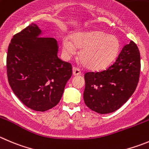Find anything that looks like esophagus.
<instances>
[{
	"mask_svg": "<svg viewBox=\"0 0 149 149\" xmlns=\"http://www.w3.org/2000/svg\"><path fill=\"white\" fill-rule=\"evenodd\" d=\"M73 76H79V75H81V71H80V70H79V68H73Z\"/></svg>",
	"mask_w": 149,
	"mask_h": 149,
	"instance_id": "1",
	"label": "esophagus"
}]
</instances>
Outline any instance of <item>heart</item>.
<instances>
[{
  "label": "heart",
  "mask_w": 149,
  "mask_h": 149,
  "mask_svg": "<svg viewBox=\"0 0 149 149\" xmlns=\"http://www.w3.org/2000/svg\"><path fill=\"white\" fill-rule=\"evenodd\" d=\"M81 49L79 58L88 69L101 70L107 67L118 54L120 41L115 36L109 35L101 31L76 33L71 40L68 37L62 41V51L70 58Z\"/></svg>",
  "instance_id": "obj_1"
}]
</instances>
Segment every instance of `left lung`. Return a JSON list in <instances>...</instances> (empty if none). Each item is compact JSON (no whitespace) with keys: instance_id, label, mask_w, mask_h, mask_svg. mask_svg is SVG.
Here are the masks:
<instances>
[{"instance_id":"obj_1","label":"left lung","mask_w":149,"mask_h":149,"mask_svg":"<svg viewBox=\"0 0 149 149\" xmlns=\"http://www.w3.org/2000/svg\"><path fill=\"white\" fill-rule=\"evenodd\" d=\"M140 55L133 41L124 45L113 65L99 72L84 74V101L99 114L113 112L134 93L139 81Z\"/></svg>"}]
</instances>
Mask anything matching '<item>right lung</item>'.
Listing matches in <instances>:
<instances>
[{
	"label": "right lung",
	"mask_w": 149,
	"mask_h": 149,
	"mask_svg": "<svg viewBox=\"0 0 149 149\" xmlns=\"http://www.w3.org/2000/svg\"><path fill=\"white\" fill-rule=\"evenodd\" d=\"M41 35V29L34 23L14 35L6 68L15 95L27 107L45 112L60 101L72 76V66L58 57L57 41Z\"/></svg>",
	"instance_id": "1"
}]
</instances>
